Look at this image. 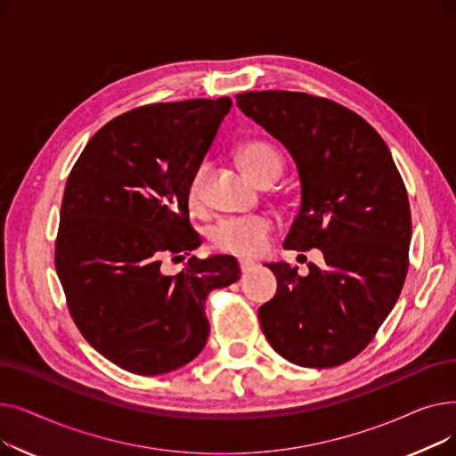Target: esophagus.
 <instances>
[{"instance_id": "esophagus-1", "label": "esophagus", "mask_w": 456, "mask_h": 456, "mask_svg": "<svg viewBox=\"0 0 456 456\" xmlns=\"http://www.w3.org/2000/svg\"><path fill=\"white\" fill-rule=\"evenodd\" d=\"M238 265H240L242 273H249V272H253V270L256 268L255 262H253V260H248V258H240V260H238Z\"/></svg>"}]
</instances>
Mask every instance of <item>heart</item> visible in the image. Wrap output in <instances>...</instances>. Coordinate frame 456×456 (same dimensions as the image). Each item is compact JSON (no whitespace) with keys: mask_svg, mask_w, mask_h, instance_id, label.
<instances>
[{"mask_svg":"<svg viewBox=\"0 0 456 456\" xmlns=\"http://www.w3.org/2000/svg\"><path fill=\"white\" fill-rule=\"evenodd\" d=\"M244 170L258 183L268 175H281L282 157L268 142L251 140L242 143L236 151ZM208 166L201 164L190 175L186 184V203L191 210H200L205 203V179ZM273 222L268 216H246V218H227L216 224L210 231L212 246L231 255L255 256L266 249Z\"/></svg>","mask_w":456,"mask_h":456,"instance_id":"1","label":"heart"}]
</instances>
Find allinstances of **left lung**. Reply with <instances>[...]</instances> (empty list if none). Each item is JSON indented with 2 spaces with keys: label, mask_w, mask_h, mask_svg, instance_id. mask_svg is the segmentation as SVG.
Listing matches in <instances>:
<instances>
[{
  "label": "left lung",
  "mask_w": 456,
  "mask_h": 456,
  "mask_svg": "<svg viewBox=\"0 0 456 456\" xmlns=\"http://www.w3.org/2000/svg\"><path fill=\"white\" fill-rule=\"evenodd\" d=\"M234 98L296 160L301 205L284 248L325 258L305 277L286 262L268 265L277 294L258 308L260 327L292 364L340 366L373 340L404 284L412 236L404 183L385 140L338 103L286 90Z\"/></svg>",
  "instance_id": "obj_1"
}]
</instances>
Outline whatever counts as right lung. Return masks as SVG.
I'll return each instance as SVG.
<instances>
[{
	"label": "right lung",
	"mask_w": 456,
	"mask_h": 456,
	"mask_svg": "<svg viewBox=\"0 0 456 456\" xmlns=\"http://www.w3.org/2000/svg\"><path fill=\"white\" fill-rule=\"evenodd\" d=\"M229 98L155 103L95 133L66 181L55 268L71 320L105 358L136 375L179 370L208 338L210 290L240 279L234 256H162L201 246L186 184L218 133Z\"/></svg>",
	"instance_id": "right-lung-1"
}]
</instances>
